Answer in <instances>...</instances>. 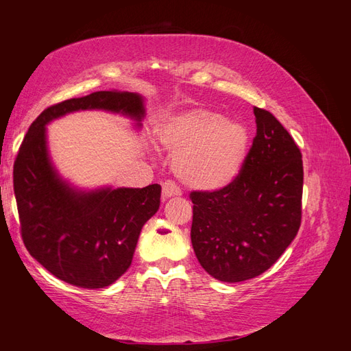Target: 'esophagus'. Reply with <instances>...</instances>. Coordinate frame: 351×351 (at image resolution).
<instances>
[{
  "label": "esophagus",
  "mask_w": 351,
  "mask_h": 351,
  "mask_svg": "<svg viewBox=\"0 0 351 351\" xmlns=\"http://www.w3.org/2000/svg\"><path fill=\"white\" fill-rule=\"evenodd\" d=\"M182 195V189L178 187V184L173 180H167V182L162 183V197L168 199L173 196H180Z\"/></svg>",
  "instance_id": "34e87169"
}]
</instances>
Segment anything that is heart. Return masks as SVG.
Returning a JSON list of instances; mask_svg holds the SVG:
<instances>
[{"label":"heart","mask_w":351,"mask_h":351,"mask_svg":"<svg viewBox=\"0 0 351 351\" xmlns=\"http://www.w3.org/2000/svg\"><path fill=\"white\" fill-rule=\"evenodd\" d=\"M158 141L176 152L173 167L184 183L206 190L230 184L246 161L247 127L204 107L167 115L156 130Z\"/></svg>","instance_id":"1"}]
</instances>
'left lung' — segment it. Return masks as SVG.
<instances>
[{
    "label": "left lung",
    "instance_id": "1",
    "mask_svg": "<svg viewBox=\"0 0 351 351\" xmlns=\"http://www.w3.org/2000/svg\"><path fill=\"white\" fill-rule=\"evenodd\" d=\"M256 136L241 171L218 190H193L196 258L224 282L258 277L280 259L302 222L303 161L275 117L254 107Z\"/></svg>",
    "mask_w": 351,
    "mask_h": 351
}]
</instances>
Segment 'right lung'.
<instances>
[{
    "instance_id": "1",
    "label": "right lung",
    "mask_w": 351,
    "mask_h": 351,
    "mask_svg": "<svg viewBox=\"0 0 351 351\" xmlns=\"http://www.w3.org/2000/svg\"><path fill=\"white\" fill-rule=\"evenodd\" d=\"M79 110L145 114L132 92L101 90L51 105L30 124L17 152L13 184L20 234L27 252L57 278L82 289H104L130 267L145 222L161 204V186L77 192L52 168L45 124Z\"/></svg>"
}]
</instances>
